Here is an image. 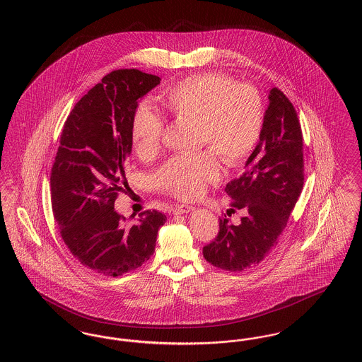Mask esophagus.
Instances as JSON below:
<instances>
[{
	"label": "esophagus",
	"mask_w": 362,
	"mask_h": 362,
	"mask_svg": "<svg viewBox=\"0 0 362 362\" xmlns=\"http://www.w3.org/2000/svg\"><path fill=\"white\" fill-rule=\"evenodd\" d=\"M194 210L191 205H177L173 209V214H187Z\"/></svg>",
	"instance_id": "34e87169"
}]
</instances>
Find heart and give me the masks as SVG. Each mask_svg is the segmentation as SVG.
I'll return each mask as SVG.
<instances>
[{
	"label": "heart",
	"instance_id": "heart-1",
	"mask_svg": "<svg viewBox=\"0 0 362 362\" xmlns=\"http://www.w3.org/2000/svg\"><path fill=\"white\" fill-rule=\"evenodd\" d=\"M167 108L179 119H197V136L207 149L179 155L156 173V185L182 199L201 197L207 185L221 179L223 170L216 152L229 165H239L258 145L264 110L258 90L236 86L221 73H199L177 83L164 95ZM164 121L149 104H139L133 115L130 138L138 157L151 158L158 152Z\"/></svg>",
	"mask_w": 362,
	"mask_h": 362
}]
</instances>
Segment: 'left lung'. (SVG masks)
Listing matches in <instances>:
<instances>
[{
	"mask_svg": "<svg viewBox=\"0 0 362 362\" xmlns=\"http://www.w3.org/2000/svg\"><path fill=\"white\" fill-rule=\"evenodd\" d=\"M245 173L226 185L232 211H245L239 225L220 220V232L204 247L216 267L241 272L257 266L278 243L304 185L303 133L296 110L270 89L262 136L245 161Z\"/></svg>",
	"mask_w": 362,
	"mask_h": 362,
	"instance_id": "obj_1",
	"label": "left lung"
}]
</instances>
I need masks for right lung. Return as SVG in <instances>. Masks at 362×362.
I'll use <instances>...</instances> for the list:
<instances>
[{
  "mask_svg": "<svg viewBox=\"0 0 362 362\" xmlns=\"http://www.w3.org/2000/svg\"><path fill=\"white\" fill-rule=\"evenodd\" d=\"M160 81L137 69L114 70L77 102L62 130L50 176L54 218L71 255L104 276H122L151 258L167 220L148 210L126 221L114 209L127 183L133 115Z\"/></svg>",
  "mask_w": 362,
  "mask_h": 362,
  "instance_id": "right-lung-1",
  "label": "right lung"
}]
</instances>
